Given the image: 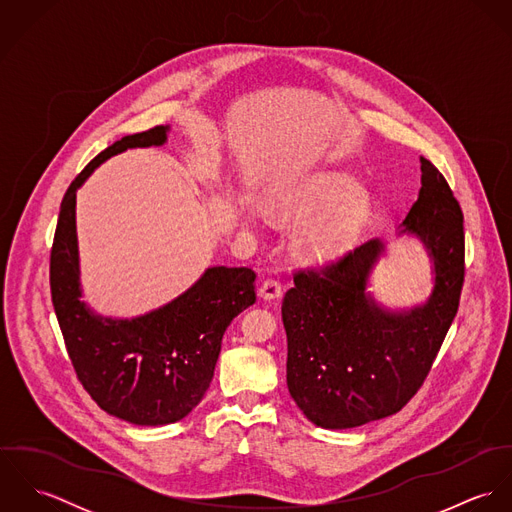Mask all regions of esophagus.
<instances>
[{
    "label": "esophagus",
    "mask_w": 512,
    "mask_h": 512,
    "mask_svg": "<svg viewBox=\"0 0 512 512\" xmlns=\"http://www.w3.org/2000/svg\"><path fill=\"white\" fill-rule=\"evenodd\" d=\"M282 292H284V286L280 284V280H274V278L264 280L260 286V297L264 299H276L282 295Z\"/></svg>",
    "instance_id": "esophagus-1"
}]
</instances>
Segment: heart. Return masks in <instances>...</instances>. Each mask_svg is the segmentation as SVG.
Here are the masks:
<instances>
[{
    "label": "heart",
    "mask_w": 512,
    "mask_h": 512,
    "mask_svg": "<svg viewBox=\"0 0 512 512\" xmlns=\"http://www.w3.org/2000/svg\"><path fill=\"white\" fill-rule=\"evenodd\" d=\"M286 207L297 215H311L299 234V246L309 260H329L341 254L361 232L370 203L359 183L347 175L327 173L305 181L293 191Z\"/></svg>",
    "instance_id": "1"
}]
</instances>
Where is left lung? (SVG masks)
<instances>
[{
    "mask_svg": "<svg viewBox=\"0 0 512 512\" xmlns=\"http://www.w3.org/2000/svg\"><path fill=\"white\" fill-rule=\"evenodd\" d=\"M420 163L422 189L398 234L418 236L434 262V290L422 305L392 311L366 292L384 252L380 238L321 270H299L284 297L288 390L315 426L347 430L400 412L424 384L457 313L463 213L436 165Z\"/></svg>",
    "mask_w": 512,
    "mask_h": 512,
    "instance_id": "left-lung-1",
    "label": "left lung"
}]
</instances>
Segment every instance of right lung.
<instances>
[{"label": "right lung", "mask_w": 512, "mask_h": 512, "mask_svg": "<svg viewBox=\"0 0 512 512\" xmlns=\"http://www.w3.org/2000/svg\"><path fill=\"white\" fill-rule=\"evenodd\" d=\"M169 126L126 136L98 153L67 189L51 248V297L74 372L108 414L136 426L183 420L205 396L230 321L256 301L250 268H207L187 290L132 319L94 313L80 297L76 189L132 147L163 146Z\"/></svg>", "instance_id": "obj_1"}]
</instances>
